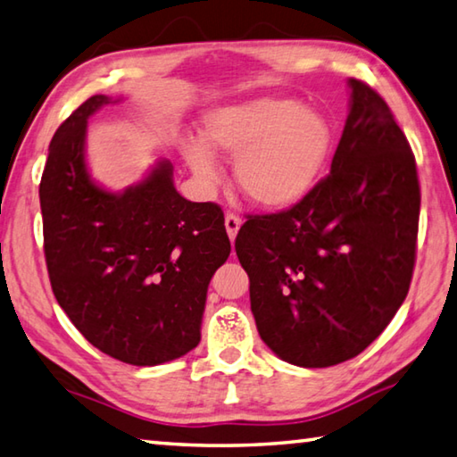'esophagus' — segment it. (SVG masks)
Here are the masks:
<instances>
[{
  "label": "esophagus",
  "mask_w": 457,
  "mask_h": 457,
  "mask_svg": "<svg viewBox=\"0 0 457 457\" xmlns=\"http://www.w3.org/2000/svg\"><path fill=\"white\" fill-rule=\"evenodd\" d=\"M225 227H227V235H228V238H230V240H235V238H237V232H238V228H240V219L237 217V214L227 212V217H225Z\"/></svg>",
  "instance_id": "esophagus-1"
}]
</instances>
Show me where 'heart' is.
Wrapping results in <instances>:
<instances>
[{
  "instance_id": "obj_1",
  "label": "heart",
  "mask_w": 457,
  "mask_h": 457,
  "mask_svg": "<svg viewBox=\"0 0 457 457\" xmlns=\"http://www.w3.org/2000/svg\"><path fill=\"white\" fill-rule=\"evenodd\" d=\"M206 146L235 161V179L248 201L288 209L316 187L332 153L326 115L295 99L258 97L217 107L203 121ZM185 161L201 185L219 180L217 159L201 143L185 145Z\"/></svg>"
}]
</instances>
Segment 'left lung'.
<instances>
[{"label":"left lung","mask_w":457,"mask_h":457,"mask_svg":"<svg viewBox=\"0 0 457 457\" xmlns=\"http://www.w3.org/2000/svg\"><path fill=\"white\" fill-rule=\"evenodd\" d=\"M348 85L330 175L287 211L251 214L235 243L258 334L303 368L364 352L398 312L416 262L414 153L380 93Z\"/></svg>","instance_id":"obj_1"}]
</instances>
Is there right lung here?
Instances as JSON below:
<instances>
[{
  "instance_id": "1",
  "label": "right lung",
  "mask_w": 457,
  "mask_h": 457,
  "mask_svg": "<svg viewBox=\"0 0 457 457\" xmlns=\"http://www.w3.org/2000/svg\"><path fill=\"white\" fill-rule=\"evenodd\" d=\"M111 103L93 95L59 125L39 183L51 288L103 354L157 366L201 342L206 288L230 254L217 203L177 193L161 161L123 193L95 185L85 165L87 119Z\"/></svg>"
}]
</instances>
